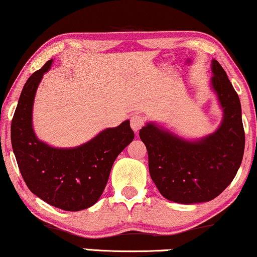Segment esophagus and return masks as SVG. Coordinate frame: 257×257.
I'll return each mask as SVG.
<instances>
[{
	"label": "esophagus",
	"instance_id": "obj_1",
	"mask_svg": "<svg viewBox=\"0 0 257 257\" xmlns=\"http://www.w3.org/2000/svg\"><path fill=\"white\" fill-rule=\"evenodd\" d=\"M144 122H145V120H144V118L142 117V115L139 114H133L131 117V127L133 131H135L136 133L139 131L140 128L143 127L144 126Z\"/></svg>",
	"mask_w": 257,
	"mask_h": 257
}]
</instances>
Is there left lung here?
Instances as JSON below:
<instances>
[{
    "mask_svg": "<svg viewBox=\"0 0 257 257\" xmlns=\"http://www.w3.org/2000/svg\"><path fill=\"white\" fill-rule=\"evenodd\" d=\"M212 86L223 110L220 127L189 142L149 122L139 137L149 153L151 178L161 195L178 203L210 201L233 181L244 152L241 103L220 63L212 61Z\"/></svg>",
    "mask_w": 257,
    "mask_h": 257,
    "instance_id": "1",
    "label": "left lung"
}]
</instances>
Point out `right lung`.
I'll list each match as a JSON object with an SVG mask.
<instances>
[{"instance_id":"add662e5","label":"right lung","mask_w":257,"mask_h":257,"mask_svg":"<svg viewBox=\"0 0 257 257\" xmlns=\"http://www.w3.org/2000/svg\"><path fill=\"white\" fill-rule=\"evenodd\" d=\"M52 59L29 77L12 120V145L28 188L49 205L77 212L100 198L112 165L132 142L135 132L125 120L106 128L92 140L73 149H55L40 142L33 130V105L42 77Z\"/></svg>"}]
</instances>
